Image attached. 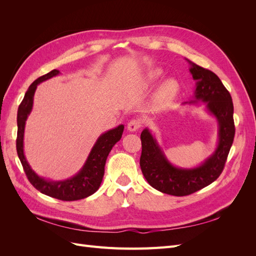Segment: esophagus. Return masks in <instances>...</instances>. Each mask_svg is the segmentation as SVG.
Segmentation results:
<instances>
[{
    "mask_svg": "<svg viewBox=\"0 0 256 256\" xmlns=\"http://www.w3.org/2000/svg\"><path fill=\"white\" fill-rule=\"evenodd\" d=\"M140 127H141V122L138 120H130L127 125V129L128 131H130V132H136V131Z\"/></svg>",
    "mask_w": 256,
    "mask_h": 256,
    "instance_id": "34e87169",
    "label": "esophagus"
}]
</instances>
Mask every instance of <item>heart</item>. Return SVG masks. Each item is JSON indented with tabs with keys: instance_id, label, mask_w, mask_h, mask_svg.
Instances as JSON below:
<instances>
[{
	"instance_id": "obj_1",
	"label": "heart",
	"mask_w": 256,
	"mask_h": 256,
	"mask_svg": "<svg viewBox=\"0 0 256 256\" xmlns=\"http://www.w3.org/2000/svg\"><path fill=\"white\" fill-rule=\"evenodd\" d=\"M164 76V72L160 68H154L146 76L145 82L147 85L156 84ZM180 84L176 79H168L162 83L158 90L154 92V102L159 108H166L171 104L174 100L180 95Z\"/></svg>"
}]
</instances>
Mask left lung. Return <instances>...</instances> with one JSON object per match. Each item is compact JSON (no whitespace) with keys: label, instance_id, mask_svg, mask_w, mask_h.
<instances>
[{"label":"left lung","instance_id":"8db88e82","mask_svg":"<svg viewBox=\"0 0 256 256\" xmlns=\"http://www.w3.org/2000/svg\"><path fill=\"white\" fill-rule=\"evenodd\" d=\"M186 60L190 64L189 72L196 83L192 99L182 106L204 104L205 111L218 122V143L212 154L198 166L180 168L170 162L148 128L142 131L140 166L145 180L156 190L175 196L196 192L220 176L235 136L234 106L228 90L216 74L188 58Z\"/></svg>","mask_w":256,"mask_h":256}]
</instances>
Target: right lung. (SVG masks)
<instances>
[{
    "mask_svg": "<svg viewBox=\"0 0 256 256\" xmlns=\"http://www.w3.org/2000/svg\"><path fill=\"white\" fill-rule=\"evenodd\" d=\"M60 74V70L53 69L47 74L42 76L30 85L24 98L19 106L17 114V152L21 161L23 170L28 178L30 182L40 191L42 194L62 200H76L88 198L99 189L104 175V166L108 156L112 147L118 143L124 131V125H118L113 129L102 134L96 140L94 146L85 160L83 166L78 173L64 180H52L38 175L30 168L24 154V129L28 115L32 112L34 104V94L37 85L44 81H47L53 76Z\"/></svg>",
    "mask_w": 256,
    "mask_h": 256,
    "instance_id": "add662e5",
    "label": "right lung"
}]
</instances>
